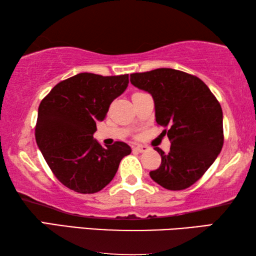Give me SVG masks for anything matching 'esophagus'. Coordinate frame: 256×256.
I'll list each match as a JSON object with an SVG mask.
<instances>
[{
    "label": "esophagus",
    "instance_id": "esophagus-1",
    "mask_svg": "<svg viewBox=\"0 0 256 256\" xmlns=\"http://www.w3.org/2000/svg\"><path fill=\"white\" fill-rule=\"evenodd\" d=\"M149 148H148V146H136V148H134V150H136V151H138V152H144V151H146V150H148Z\"/></svg>",
    "mask_w": 256,
    "mask_h": 256
}]
</instances>
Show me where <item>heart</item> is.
<instances>
[{
	"label": "heart",
	"mask_w": 256,
	"mask_h": 256,
	"mask_svg": "<svg viewBox=\"0 0 256 256\" xmlns=\"http://www.w3.org/2000/svg\"><path fill=\"white\" fill-rule=\"evenodd\" d=\"M134 94H136V92H134Z\"/></svg>",
	"instance_id": "obj_1"
}]
</instances>
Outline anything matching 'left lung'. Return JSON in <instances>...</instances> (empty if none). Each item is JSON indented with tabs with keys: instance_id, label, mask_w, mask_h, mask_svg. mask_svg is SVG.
I'll use <instances>...</instances> for the list:
<instances>
[{
	"instance_id": "obj_1",
	"label": "left lung",
	"mask_w": 256,
	"mask_h": 256,
	"mask_svg": "<svg viewBox=\"0 0 256 256\" xmlns=\"http://www.w3.org/2000/svg\"><path fill=\"white\" fill-rule=\"evenodd\" d=\"M130 81L154 100L156 122L170 141L158 170H151L156 183L170 190H185L201 178L224 144L222 110L201 79L174 68L132 73Z\"/></svg>"
}]
</instances>
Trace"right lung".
<instances>
[{"label":"right lung","instance_id":"right-lung-1","mask_svg":"<svg viewBox=\"0 0 256 256\" xmlns=\"http://www.w3.org/2000/svg\"><path fill=\"white\" fill-rule=\"evenodd\" d=\"M128 74L102 76L79 73L58 82L40 102L34 136L56 178L82 194L102 190L114 178L125 142L104 148L94 140L96 123L104 120L112 102L124 92Z\"/></svg>","mask_w":256,"mask_h":256}]
</instances>
